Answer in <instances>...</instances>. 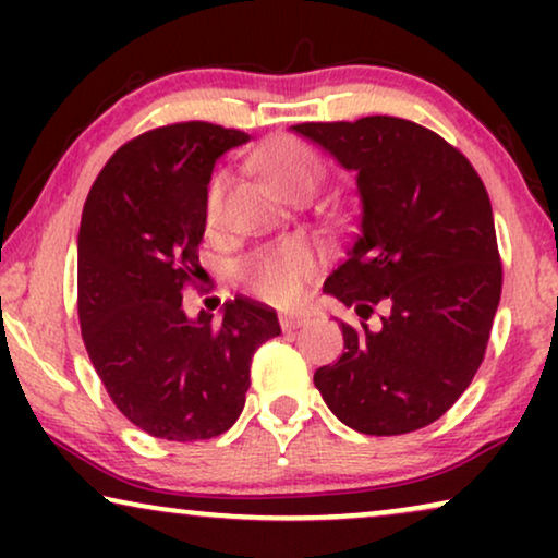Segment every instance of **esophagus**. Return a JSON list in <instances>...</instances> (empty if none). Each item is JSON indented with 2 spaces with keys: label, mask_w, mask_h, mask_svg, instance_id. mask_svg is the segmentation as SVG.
<instances>
[{
  "label": "esophagus",
  "mask_w": 558,
  "mask_h": 558,
  "mask_svg": "<svg viewBox=\"0 0 558 558\" xmlns=\"http://www.w3.org/2000/svg\"><path fill=\"white\" fill-rule=\"evenodd\" d=\"M279 323H281V330H296V327H302L304 323H307V317H304V315H281Z\"/></svg>",
  "instance_id": "esophagus-1"
}]
</instances>
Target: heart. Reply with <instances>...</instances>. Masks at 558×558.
Wrapping results in <instances>:
<instances>
[{
	"label": "heart",
	"instance_id": "1",
	"mask_svg": "<svg viewBox=\"0 0 558 558\" xmlns=\"http://www.w3.org/2000/svg\"><path fill=\"white\" fill-rule=\"evenodd\" d=\"M258 167L266 180L279 190L281 195L315 193L323 180V165L315 151L292 136H279L266 144L258 155ZM226 174H216L205 193V220L216 226L223 205ZM312 271H315V254L307 243L284 241L279 246L256 251L241 264V279L251 292L274 304H292L302 296Z\"/></svg>",
	"mask_w": 558,
	"mask_h": 558
}]
</instances>
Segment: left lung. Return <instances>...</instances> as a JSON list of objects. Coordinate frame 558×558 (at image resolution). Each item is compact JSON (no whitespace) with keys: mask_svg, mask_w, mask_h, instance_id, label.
Masks as SVG:
<instances>
[{"mask_svg":"<svg viewBox=\"0 0 558 558\" xmlns=\"http://www.w3.org/2000/svg\"><path fill=\"white\" fill-rule=\"evenodd\" d=\"M357 172L361 231L325 281L378 332L342 323L345 353L315 373L335 416L373 437L437 422L485 357L502 264L487 190L460 149L396 117L292 126Z\"/></svg>","mask_w":558,"mask_h":558,"instance_id":"1","label":"left lung"}]
</instances>
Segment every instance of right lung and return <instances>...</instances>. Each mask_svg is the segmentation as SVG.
Wrapping results in <instances>:
<instances>
[{"label": "right lung", "mask_w": 558, "mask_h": 558, "mask_svg": "<svg viewBox=\"0 0 558 558\" xmlns=\"http://www.w3.org/2000/svg\"><path fill=\"white\" fill-rule=\"evenodd\" d=\"M248 134L208 121L149 129L113 151L78 231L83 345L106 393L157 439L197 441L241 416L251 357L281 332L277 312L235 296L223 319H190L182 289L201 279L205 193L223 151Z\"/></svg>", "instance_id": "1"}]
</instances>
